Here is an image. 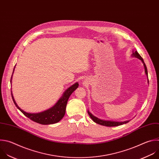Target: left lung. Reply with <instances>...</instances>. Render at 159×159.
Returning <instances> with one entry per match:
<instances>
[{
  "mask_svg": "<svg viewBox=\"0 0 159 159\" xmlns=\"http://www.w3.org/2000/svg\"><path fill=\"white\" fill-rule=\"evenodd\" d=\"M133 56L140 59L142 61V62H143V66H144V68H145V74L147 75V76L148 77V71H147V66L145 64V62L143 61V58L141 57V56L139 54V52L137 51H135V52H133V54H132ZM88 115H89V116L91 117V118L93 120V121H94L95 123H97L99 125H103V126H118V125H121L123 124H125V123H126L129 122V121H107V120H101V119H99L97 117L94 116V115H93L89 111H88Z\"/></svg>",
  "mask_w": 159,
  "mask_h": 159,
  "instance_id": "8db88e82",
  "label": "left lung"
}]
</instances>
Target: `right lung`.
I'll list each match as a JSON object with an SVG mask.
<instances>
[{
    "label": "right lung",
    "instance_id": "obj_1",
    "mask_svg": "<svg viewBox=\"0 0 159 159\" xmlns=\"http://www.w3.org/2000/svg\"><path fill=\"white\" fill-rule=\"evenodd\" d=\"M11 80H12V77H11ZM78 85L79 84L78 83H76L75 84H73L71 87H70L68 89H66V91L64 93H63L62 97L59 100V101L56 103V104L53 107H52L51 108L48 110H46L44 111L38 113H29L25 112L24 111L21 110L16 103L13 98L12 92H11V94H12V98L13 102L16 105V107L25 116H27L31 120L42 125H50V124L57 123L63 118V116H65L68 100L70 97V95L72 94V93L78 87Z\"/></svg>",
    "mask_w": 159,
    "mask_h": 159
}]
</instances>
